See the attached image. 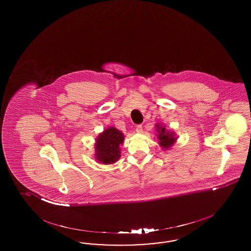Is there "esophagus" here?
I'll use <instances>...</instances> for the list:
<instances>
[{
	"label": "esophagus",
	"mask_w": 251,
	"mask_h": 251,
	"mask_svg": "<svg viewBox=\"0 0 251 251\" xmlns=\"http://www.w3.org/2000/svg\"><path fill=\"white\" fill-rule=\"evenodd\" d=\"M135 130H136V132H138V133H141L143 131V126L142 125H138Z\"/></svg>",
	"instance_id": "esophagus-1"
}]
</instances>
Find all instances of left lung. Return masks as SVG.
Listing matches in <instances>:
<instances>
[{"mask_svg":"<svg viewBox=\"0 0 251 251\" xmlns=\"http://www.w3.org/2000/svg\"><path fill=\"white\" fill-rule=\"evenodd\" d=\"M155 129H156L155 135L158 140V145L162 147V149L168 150L175 145L177 140V136L174 131L167 129L166 126L161 123L155 124Z\"/></svg>","mask_w":251,"mask_h":251,"instance_id":"left-lung-1","label":"left lung"}]
</instances>
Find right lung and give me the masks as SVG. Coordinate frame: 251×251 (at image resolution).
<instances>
[{
  "label": "right lung",
  "mask_w": 251,
  "mask_h": 251,
  "mask_svg": "<svg viewBox=\"0 0 251 251\" xmlns=\"http://www.w3.org/2000/svg\"><path fill=\"white\" fill-rule=\"evenodd\" d=\"M124 134L115 127H109L100 132L95 143V158L103 165L114 164L121 157V145Z\"/></svg>",
  "instance_id": "obj_1"
}]
</instances>
